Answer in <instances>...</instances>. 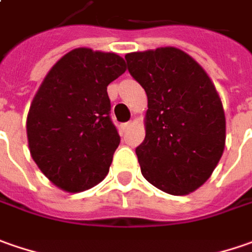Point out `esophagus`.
<instances>
[{
  "instance_id": "34e87169",
  "label": "esophagus",
  "mask_w": 252,
  "mask_h": 252,
  "mask_svg": "<svg viewBox=\"0 0 252 252\" xmlns=\"http://www.w3.org/2000/svg\"><path fill=\"white\" fill-rule=\"evenodd\" d=\"M131 126H132V123H124V124H121V131L124 132V131H126Z\"/></svg>"
}]
</instances>
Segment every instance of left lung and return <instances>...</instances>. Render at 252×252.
I'll return each instance as SVG.
<instances>
[{"mask_svg":"<svg viewBox=\"0 0 252 252\" xmlns=\"http://www.w3.org/2000/svg\"><path fill=\"white\" fill-rule=\"evenodd\" d=\"M128 71L145 90V139L135 149L144 178L173 196L207 181L225 147L220 95L186 52L165 46L126 53Z\"/></svg>","mask_w":252,"mask_h":252,"instance_id":"obj_1","label":"left lung"}]
</instances>
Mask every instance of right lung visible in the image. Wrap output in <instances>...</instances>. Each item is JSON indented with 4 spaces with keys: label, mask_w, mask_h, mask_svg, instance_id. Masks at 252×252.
<instances>
[{
    "label": "right lung",
    "mask_w": 252,
    "mask_h": 252,
    "mask_svg": "<svg viewBox=\"0 0 252 252\" xmlns=\"http://www.w3.org/2000/svg\"><path fill=\"white\" fill-rule=\"evenodd\" d=\"M126 70L113 52L77 48L53 64L27 118L31 157L55 186L84 191L104 179L120 144L107 86Z\"/></svg>",
    "instance_id": "obj_1"
}]
</instances>
